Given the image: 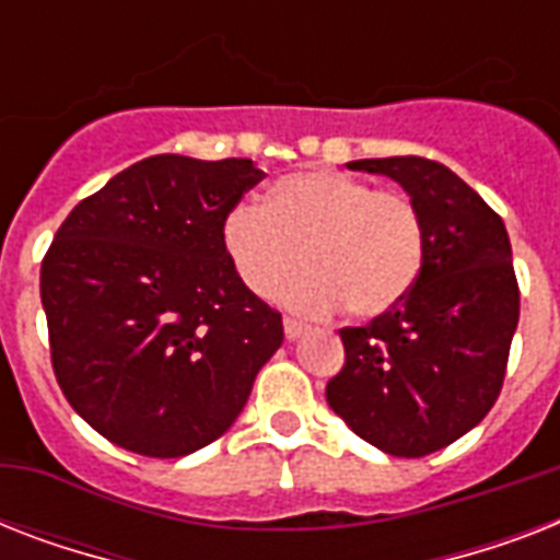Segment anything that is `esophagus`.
Listing matches in <instances>:
<instances>
[{"label":"esophagus","instance_id":"obj_1","mask_svg":"<svg viewBox=\"0 0 560 560\" xmlns=\"http://www.w3.org/2000/svg\"><path fill=\"white\" fill-rule=\"evenodd\" d=\"M307 328L302 323H299V319H284V337H288V340H299V337H302V334H305Z\"/></svg>","mask_w":560,"mask_h":560}]
</instances>
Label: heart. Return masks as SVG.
<instances>
[{"label": "heart", "instance_id": "heart-1", "mask_svg": "<svg viewBox=\"0 0 560 560\" xmlns=\"http://www.w3.org/2000/svg\"><path fill=\"white\" fill-rule=\"evenodd\" d=\"M229 267L249 293L272 299L296 270L284 302L325 316L346 305L358 319L398 307L424 267V220L398 191H374L340 171H296L272 183L261 206L241 202L220 223Z\"/></svg>", "mask_w": 560, "mask_h": 560}]
</instances>
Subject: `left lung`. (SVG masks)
I'll list each match as a JSON object with an SVG mask.
<instances>
[{"mask_svg":"<svg viewBox=\"0 0 560 560\" xmlns=\"http://www.w3.org/2000/svg\"><path fill=\"white\" fill-rule=\"evenodd\" d=\"M400 183L424 220V267L389 314L342 328L328 407L377 451L418 459L474 430L503 389L521 290L503 220L424 156L349 162Z\"/></svg>","mask_w":560,"mask_h":560,"instance_id":"8db88e82","label":"left lung"}]
</instances>
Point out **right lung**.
Returning <instances> with one entry per match:
<instances>
[{
	"instance_id": "right-lung-1",
	"label": "right lung",
	"mask_w": 560,
	"mask_h": 560,
	"mask_svg": "<svg viewBox=\"0 0 560 560\" xmlns=\"http://www.w3.org/2000/svg\"><path fill=\"white\" fill-rule=\"evenodd\" d=\"M264 171L160 153L81 200L39 267L51 366L78 416L125 451L177 459L226 433L281 314L229 267L220 223Z\"/></svg>"
}]
</instances>
